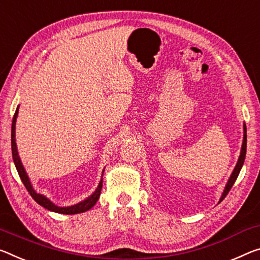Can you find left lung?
Returning <instances> with one entry per match:
<instances>
[{
	"instance_id": "obj_1",
	"label": "left lung",
	"mask_w": 260,
	"mask_h": 260,
	"mask_svg": "<svg viewBox=\"0 0 260 260\" xmlns=\"http://www.w3.org/2000/svg\"><path fill=\"white\" fill-rule=\"evenodd\" d=\"M243 131H244V133H243V142H242V148H241L240 157H238V160H237V163H236V167H235V169L233 170V174L230 175L228 182H226V184H225V187H224V189H223V193H222V196H221V198H220L219 204L221 203L222 200L224 199L225 196L229 193L230 188L233 187L234 183L236 182L237 177H238V175H240V171H241V169H242V167H243V164H244L245 154H246V126H245V123H244V125H243Z\"/></svg>"
}]
</instances>
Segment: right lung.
Instances as JSON below:
<instances>
[{"label":"right lung","mask_w":260,"mask_h":260,"mask_svg":"<svg viewBox=\"0 0 260 260\" xmlns=\"http://www.w3.org/2000/svg\"><path fill=\"white\" fill-rule=\"evenodd\" d=\"M18 110H19V105L16 109V112L14 118H12V125H11V151H12V158H14V163L15 167L17 169L18 175L22 179V182L24 184V186L26 187V189L30 193L31 197L34 198L35 201H37L40 206H43L44 208L48 209L51 212H55V213H60V214H78V213H83L91 209L94 205H96L97 200L100 199L101 196V191L103 187V174H104V170L102 172V178L100 180V184H98L97 188L94 189V192L92 194H90L88 198H85L84 200L80 201L75 205L72 206H67V207H60V206H56L55 204H53L51 200L48 199L47 197H45L41 193H38L32 186V184L30 182V178L25 171V168H24L22 160H20V157L18 155V150H17V145H16V120H17L18 117Z\"/></svg>","instance_id":"obj_1"}]
</instances>
